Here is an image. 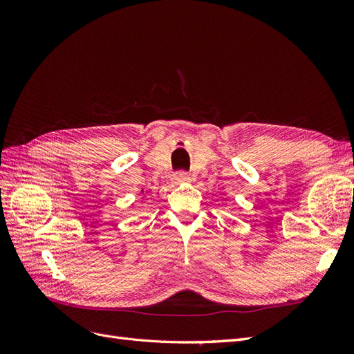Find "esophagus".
<instances>
[{
  "label": "esophagus",
  "mask_w": 354,
  "mask_h": 354,
  "mask_svg": "<svg viewBox=\"0 0 354 354\" xmlns=\"http://www.w3.org/2000/svg\"><path fill=\"white\" fill-rule=\"evenodd\" d=\"M192 178L187 173H185V171H178V173L174 174L173 177V183L174 185H180V183H189Z\"/></svg>",
  "instance_id": "obj_1"
}]
</instances>
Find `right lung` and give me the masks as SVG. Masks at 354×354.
<instances>
[{
	"label": "right lung",
	"instance_id": "obj_1",
	"mask_svg": "<svg viewBox=\"0 0 354 354\" xmlns=\"http://www.w3.org/2000/svg\"><path fill=\"white\" fill-rule=\"evenodd\" d=\"M142 194H149V192H145V189H142Z\"/></svg>",
	"mask_w": 354,
	"mask_h": 354
}]
</instances>
